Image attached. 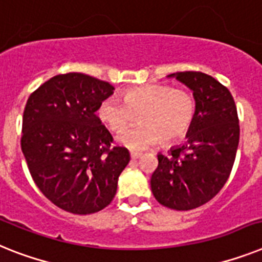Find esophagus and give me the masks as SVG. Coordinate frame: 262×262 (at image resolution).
Wrapping results in <instances>:
<instances>
[{
	"mask_svg": "<svg viewBox=\"0 0 262 262\" xmlns=\"http://www.w3.org/2000/svg\"><path fill=\"white\" fill-rule=\"evenodd\" d=\"M140 157H142V154H140V152H131V159H134V161Z\"/></svg>",
	"mask_w": 262,
	"mask_h": 262,
	"instance_id": "1",
	"label": "esophagus"
}]
</instances>
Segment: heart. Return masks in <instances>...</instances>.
<instances>
[{
	"label": "heart",
	"mask_w": 262,
	"mask_h": 262,
	"mask_svg": "<svg viewBox=\"0 0 262 262\" xmlns=\"http://www.w3.org/2000/svg\"><path fill=\"white\" fill-rule=\"evenodd\" d=\"M196 115L194 95L183 88L166 84H147L127 90L123 100L107 97L99 107V118L112 133H120L139 120L140 124L119 136V143L128 150L140 151L174 143L187 135Z\"/></svg>",
	"instance_id": "obj_1"
}]
</instances>
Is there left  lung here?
Instances as JSON below:
<instances>
[{
    "label": "left lung",
    "instance_id": "8db88e82",
    "mask_svg": "<svg viewBox=\"0 0 262 262\" xmlns=\"http://www.w3.org/2000/svg\"><path fill=\"white\" fill-rule=\"evenodd\" d=\"M193 91L196 115L183 146L158 154L151 191L161 205L191 210L214 198L228 181L239 142L234 99L228 88L206 73H172Z\"/></svg>",
    "mask_w": 262,
    "mask_h": 262
}]
</instances>
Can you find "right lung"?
Instances as JSON below:
<instances>
[{
  "mask_svg": "<svg viewBox=\"0 0 262 262\" xmlns=\"http://www.w3.org/2000/svg\"><path fill=\"white\" fill-rule=\"evenodd\" d=\"M111 84L84 73L57 75L32 92L23 116L21 150L40 191L73 214L111 204L129 162L96 115Z\"/></svg>",
  "mask_w": 262,
  "mask_h": 262,
  "instance_id": "1",
  "label": "right lung"
}]
</instances>
